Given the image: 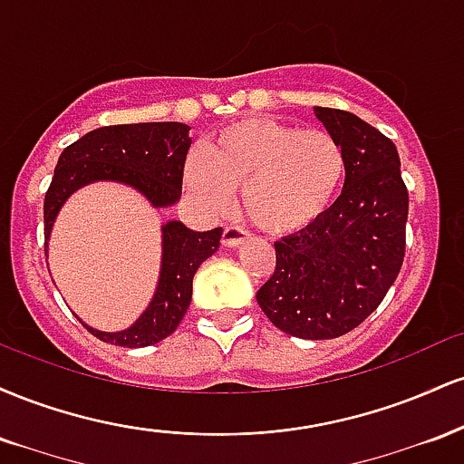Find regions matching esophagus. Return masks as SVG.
<instances>
[{"label": "esophagus", "mask_w": 464, "mask_h": 464, "mask_svg": "<svg viewBox=\"0 0 464 464\" xmlns=\"http://www.w3.org/2000/svg\"><path fill=\"white\" fill-rule=\"evenodd\" d=\"M246 237H248V233L244 231V228H239L236 225L225 227V233H222V246L236 248V246H239V244L246 242Z\"/></svg>", "instance_id": "obj_1"}]
</instances>
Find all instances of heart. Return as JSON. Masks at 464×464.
Here are the masks:
<instances>
[{"instance_id":"heart-1","label":"heart","mask_w":464,"mask_h":464,"mask_svg":"<svg viewBox=\"0 0 464 464\" xmlns=\"http://www.w3.org/2000/svg\"><path fill=\"white\" fill-rule=\"evenodd\" d=\"M347 179V154L329 130L250 117L191 150L183 180L205 211L220 214L242 189L244 214L273 236L316 225Z\"/></svg>"}]
</instances>
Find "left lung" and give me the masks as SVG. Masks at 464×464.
<instances>
[{
    "mask_svg": "<svg viewBox=\"0 0 464 464\" xmlns=\"http://www.w3.org/2000/svg\"><path fill=\"white\" fill-rule=\"evenodd\" d=\"M343 143V194L316 225L275 242V273L257 303L281 332L305 340L349 334L377 310L406 253L408 189L395 143L358 115L314 106Z\"/></svg>",
    "mask_w": 464,
    "mask_h": 464,
    "instance_id": "8db88e82",
    "label": "left lung"
}]
</instances>
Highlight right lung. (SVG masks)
<instances>
[{
	"label": "right lung",
	"mask_w": 464,
	"mask_h": 464,
	"mask_svg": "<svg viewBox=\"0 0 464 464\" xmlns=\"http://www.w3.org/2000/svg\"><path fill=\"white\" fill-rule=\"evenodd\" d=\"M191 146L189 126L180 121L102 126L67 146L58 157L54 179L45 194V255L52 227L69 196L84 185L109 180L137 189L154 209L180 200L185 157ZM222 228L191 231L179 220L161 227V270L152 301L130 327L100 332L80 323L102 343L140 349L161 343L183 321L191 301L196 270L220 246Z\"/></svg>",
	"instance_id": "add662e5"
}]
</instances>
